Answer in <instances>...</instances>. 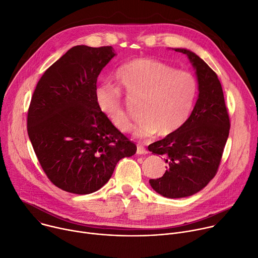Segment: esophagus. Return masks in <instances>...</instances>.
Segmentation results:
<instances>
[{
	"mask_svg": "<svg viewBox=\"0 0 258 258\" xmlns=\"http://www.w3.org/2000/svg\"><path fill=\"white\" fill-rule=\"evenodd\" d=\"M148 151L146 150V148L142 145H138L137 147V154H147Z\"/></svg>",
	"mask_w": 258,
	"mask_h": 258,
	"instance_id": "1",
	"label": "esophagus"
}]
</instances>
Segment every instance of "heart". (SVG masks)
Wrapping results in <instances>:
<instances>
[{
    "label": "heart",
    "mask_w": 258,
    "mask_h": 258,
    "mask_svg": "<svg viewBox=\"0 0 258 258\" xmlns=\"http://www.w3.org/2000/svg\"><path fill=\"white\" fill-rule=\"evenodd\" d=\"M115 77L134 99H141V115L133 127V135L147 139L158 133L169 136L179 131L194 112L199 84L188 71L153 58H137L120 66ZM99 109L121 132H130L131 119L120 89L110 81L98 84L95 90Z\"/></svg>",
    "instance_id": "b5f03b06"
}]
</instances>
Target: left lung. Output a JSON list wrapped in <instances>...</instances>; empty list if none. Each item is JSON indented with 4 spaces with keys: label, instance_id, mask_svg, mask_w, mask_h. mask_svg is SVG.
Instances as JSON below:
<instances>
[{
    "label": "left lung",
    "instance_id": "8db88e82",
    "mask_svg": "<svg viewBox=\"0 0 258 258\" xmlns=\"http://www.w3.org/2000/svg\"><path fill=\"white\" fill-rule=\"evenodd\" d=\"M189 58L199 82V97L190 118L179 131L148 146L163 155L168 170L150 179L152 188L162 197H190L214 178L229 134V117L221 83L216 73L199 55L175 48Z\"/></svg>",
    "mask_w": 258,
    "mask_h": 258
}]
</instances>
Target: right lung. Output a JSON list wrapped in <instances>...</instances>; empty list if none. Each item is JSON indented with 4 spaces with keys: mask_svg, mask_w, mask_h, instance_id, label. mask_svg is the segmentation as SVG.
<instances>
[{
    "mask_svg": "<svg viewBox=\"0 0 258 258\" xmlns=\"http://www.w3.org/2000/svg\"><path fill=\"white\" fill-rule=\"evenodd\" d=\"M114 56L112 46H74L46 70L33 93L29 138L43 171L64 191L99 190L117 162L137 151L96 102L98 77Z\"/></svg>",
    "mask_w": 258,
    "mask_h": 258,
    "instance_id": "right-lung-1",
    "label": "right lung"
}]
</instances>
